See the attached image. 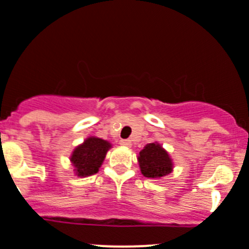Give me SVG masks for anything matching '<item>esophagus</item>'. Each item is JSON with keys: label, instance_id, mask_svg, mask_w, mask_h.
I'll return each mask as SVG.
<instances>
[{"label": "esophagus", "instance_id": "1", "mask_svg": "<svg viewBox=\"0 0 249 249\" xmlns=\"http://www.w3.org/2000/svg\"><path fill=\"white\" fill-rule=\"evenodd\" d=\"M119 143L124 147H131V141L130 140H120Z\"/></svg>", "mask_w": 249, "mask_h": 249}]
</instances>
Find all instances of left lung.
<instances>
[{"mask_svg": "<svg viewBox=\"0 0 249 249\" xmlns=\"http://www.w3.org/2000/svg\"><path fill=\"white\" fill-rule=\"evenodd\" d=\"M142 175L149 178H160L173 171V160L168 152L157 142L146 144L137 158Z\"/></svg>", "mask_w": 249, "mask_h": 249, "instance_id": "left-lung-1", "label": "left lung"}]
</instances>
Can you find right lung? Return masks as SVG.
I'll list each match as a JSON object with an SVG mask.
<instances>
[{"label":"right lung","instance_id":"right-lung-1","mask_svg":"<svg viewBox=\"0 0 249 249\" xmlns=\"http://www.w3.org/2000/svg\"><path fill=\"white\" fill-rule=\"evenodd\" d=\"M112 144L98 137L90 136L73 151L71 161L78 176L86 178L98 171Z\"/></svg>","mask_w":249,"mask_h":249}]
</instances>
